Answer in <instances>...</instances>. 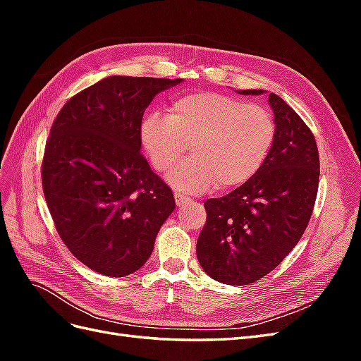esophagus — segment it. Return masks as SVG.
<instances>
[{"instance_id": "obj_1", "label": "esophagus", "mask_w": 361, "mask_h": 361, "mask_svg": "<svg viewBox=\"0 0 361 361\" xmlns=\"http://www.w3.org/2000/svg\"><path fill=\"white\" fill-rule=\"evenodd\" d=\"M174 200H176V204H178V206H182L183 203L188 202V197H187V195L180 194V192H174Z\"/></svg>"}]
</instances>
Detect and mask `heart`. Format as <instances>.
Masks as SVG:
<instances>
[{
    "instance_id": "heart-1",
    "label": "heart",
    "mask_w": 361,
    "mask_h": 361,
    "mask_svg": "<svg viewBox=\"0 0 361 361\" xmlns=\"http://www.w3.org/2000/svg\"><path fill=\"white\" fill-rule=\"evenodd\" d=\"M140 143L157 171L169 170L190 145L191 158L167 174L182 192L232 190L264 166L276 140V122L267 108L215 92L185 93L166 111L141 120Z\"/></svg>"
}]
</instances>
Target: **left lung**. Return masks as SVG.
<instances>
[{"label": "left lung", "mask_w": 361, "mask_h": 361, "mask_svg": "<svg viewBox=\"0 0 361 361\" xmlns=\"http://www.w3.org/2000/svg\"><path fill=\"white\" fill-rule=\"evenodd\" d=\"M268 104L276 140L264 166L231 194L204 202L207 218L195 251L206 274L224 285H250L274 269L298 244L318 194L313 134L280 96L269 93Z\"/></svg>", "instance_id": "left-lung-1"}]
</instances>
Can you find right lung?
<instances>
[{
  "mask_svg": "<svg viewBox=\"0 0 361 361\" xmlns=\"http://www.w3.org/2000/svg\"><path fill=\"white\" fill-rule=\"evenodd\" d=\"M180 82L108 76L68 101L51 128L43 194L71 253L99 274L143 267L176 206L140 154L138 130L152 99Z\"/></svg>",
  "mask_w": 361,
  "mask_h": 361,
  "instance_id": "add662e5",
  "label": "right lung"
}]
</instances>
